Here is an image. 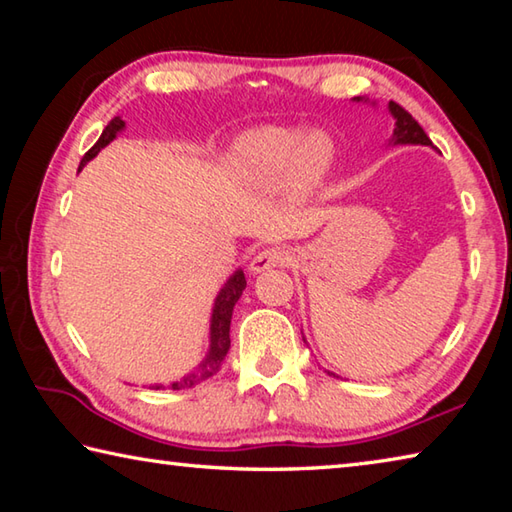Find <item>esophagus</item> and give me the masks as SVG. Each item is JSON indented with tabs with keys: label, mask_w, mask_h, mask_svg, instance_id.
<instances>
[{
	"label": "esophagus",
	"mask_w": 512,
	"mask_h": 512,
	"mask_svg": "<svg viewBox=\"0 0 512 512\" xmlns=\"http://www.w3.org/2000/svg\"><path fill=\"white\" fill-rule=\"evenodd\" d=\"M291 262V257L287 250L282 248H264L259 250V253L250 259L248 264V271L257 275V273H264L268 268H275V266H287Z\"/></svg>",
	"instance_id": "esophagus-1"
}]
</instances>
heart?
<instances>
[{"label": "heart", "mask_w": 512, "mask_h": 512, "mask_svg": "<svg viewBox=\"0 0 512 512\" xmlns=\"http://www.w3.org/2000/svg\"><path fill=\"white\" fill-rule=\"evenodd\" d=\"M334 142L320 128L298 131L264 124L235 137L223 158L230 183L246 189L280 185L291 201H305L323 185L334 164Z\"/></svg>", "instance_id": "1"}]
</instances>
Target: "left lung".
Instances as JSON below:
<instances>
[{
  "label": "left lung",
  "mask_w": 512,
  "mask_h": 512,
  "mask_svg": "<svg viewBox=\"0 0 512 512\" xmlns=\"http://www.w3.org/2000/svg\"><path fill=\"white\" fill-rule=\"evenodd\" d=\"M354 101H368L363 97H354ZM375 103V101H372ZM388 112H391L395 119V128H393V137L388 144H422V146H431V140L427 133L422 131V126L415 121L409 112H406L402 106H397L395 101L388 103ZM332 375V372H329Z\"/></svg>",
  "instance_id": "obj_1"
}]
</instances>
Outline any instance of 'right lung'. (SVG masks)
<instances>
[{
    "instance_id": "1",
    "label": "right lung",
    "mask_w": 512,
    "mask_h": 512,
    "mask_svg": "<svg viewBox=\"0 0 512 512\" xmlns=\"http://www.w3.org/2000/svg\"><path fill=\"white\" fill-rule=\"evenodd\" d=\"M126 124L121 117H115L110 121V124L103 128L101 137L97 140V144L92 146V149L83 155L81 160V167L79 171L88 164L92 158H97V153L101 149H106V146L115 140V137L124 131ZM246 289V275L241 268H237L235 273L228 277V282L223 284V289L219 291V296L214 300V307H212V318H210V348H207L205 359L198 363V366L187 372L185 377H180L176 381H171L169 386L164 384H153L149 388L153 391H164V388H171V391H183V388H192L196 384H201V381L210 379L212 375H216L221 368V363L225 359V354L230 350V320H232V309H235L237 300L241 298V293Z\"/></svg>"
}]
</instances>
